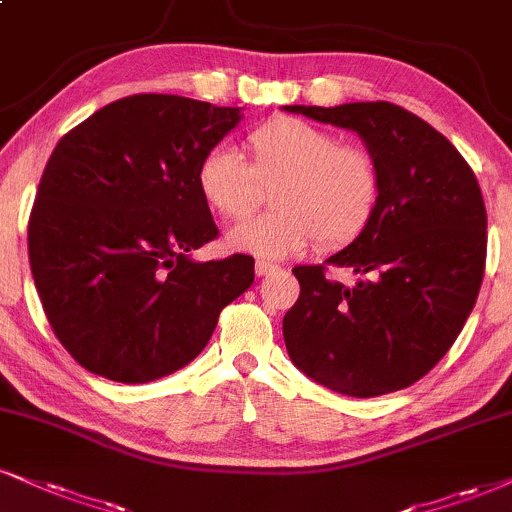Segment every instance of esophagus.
<instances>
[{"label": "esophagus", "mask_w": 512, "mask_h": 512, "mask_svg": "<svg viewBox=\"0 0 512 512\" xmlns=\"http://www.w3.org/2000/svg\"><path fill=\"white\" fill-rule=\"evenodd\" d=\"M254 270H256V275L258 277H266V275H270V273H277V268L275 263H268V261H256V266H254Z\"/></svg>", "instance_id": "1"}]
</instances>
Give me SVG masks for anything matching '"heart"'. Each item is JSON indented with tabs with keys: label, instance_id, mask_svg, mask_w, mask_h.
<instances>
[{
	"label": "heart",
	"instance_id": "obj_1",
	"mask_svg": "<svg viewBox=\"0 0 512 512\" xmlns=\"http://www.w3.org/2000/svg\"><path fill=\"white\" fill-rule=\"evenodd\" d=\"M235 149L206 151L197 168L201 199L225 220H242L270 192L275 211L235 227L232 249L280 258L304 246L339 249L365 232L382 197V170L361 144L294 116H273Z\"/></svg>",
	"mask_w": 512,
	"mask_h": 512
}]
</instances>
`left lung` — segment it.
I'll return each instance as SVG.
<instances>
[{"instance_id":"obj_1","label":"left lung","mask_w":512,"mask_h":512,"mask_svg":"<svg viewBox=\"0 0 512 512\" xmlns=\"http://www.w3.org/2000/svg\"><path fill=\"white\" fill-rule=\"evenodd\" d=\"M356 130L382 170V197L358 239L320 266H296L282 320L296 368L346 396L399 391L451 349L487 263V208L475 173L441 132L389 102L287 106ZM346 269L359 282L326 275Z\"/></svg>"}]
</instances>
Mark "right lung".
Masks as SVG:
<instances>
[{"label":"right lung","mask_w":512,"mask_h":512,"mask_svg":"<svg viewBox=\"0 0 512 512\" xmlns=\"http://www.w3.org/2000/svg\"><path fill=\"white\" fill-rule=\"evenodd\" d=\"M239 109L132 94L61 137L28 220L44 315L75 363L137 384L197 358L254 282V258L197 263L218 237L197 168Z\"/></svg>","instance_id":"obj_1"}]
</instances>
